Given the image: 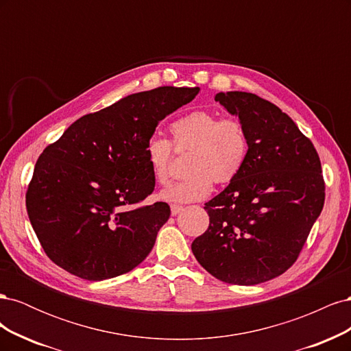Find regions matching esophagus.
<instances>
[{
  "mask_svg": "<svg viewBox=\"0 0 351 351\" xmlns=\"http://www.w3.org/2000/svg\"><path fill=\"white\" fill-rule=\"evenodd\" d=\"M183 210V206H178V205H171V215L173 217H176V215H178L180 212Z\"/></svg>",
  "mask_w": 351,
  "mask_h": 351,
  "instance_id": "1",
  "label": "esophagus"
}]
</instances>
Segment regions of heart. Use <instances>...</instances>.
Wrapping results in <instances>:
<instances>
[{
	"instance_id": "1",
	"label": "heart",
	"mask_w": 351,
	"mask_h": 351,
	"mask_svg": "<svg viewBox=\"0 0 351 351\" xmlns=\"http://www.w3.org/2000/svg\"><path fill=\"white\" fill-rule=\"evenodd\" d=\"M177 151L192 149L187 159V173L182 182L165 187L159 199L171 204H190L210 195L214 182L230 183L243 169L249 155V137L237 119H219L214 112L196 111L171 124ZM145 158L156 183L169 178L171 143L152 136L146 142Z\"/></svg>"
}]
</instances>
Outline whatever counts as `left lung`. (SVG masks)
Returning a JSON list of instances; mask_svg holds the SVG:
<instances>
[{
	"label": "left lung",
	"mask_w": 351,
	"mask_h": 351,
	"mask_svg": "<svg viewBox=\"0 0 351 351\" xmlns=\"http://www.w3.org/2000/svg\"><path fill=\"white\" fill-rule=\"evenodd\" d=\"M215 101L236 115L249 137L240 174L205 204L209 227L192 252L215 278L254 285L295 262L321 215L325 184L312 142L277 105L240 90Z\"/></svg>",
	"instance_id": "1"
}]
</instances>
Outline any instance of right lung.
<instances>
[{
    "mask_svg": "<svg viewBox=\"0 0 351 351\" xmlns=\"http://www.w3.org/2000/svg\"><path fill=\"white\" fill-rule=\"evenodd\" d=\"M199 88L133 93L83 115L45 147L26 193V209L48 258L83 280L102 281L136 268L152 250L169 206H139L154 192L145 158L158 123Z\"/></svg>",
    "mask_w": 351,
    "mask_h": 351,
    "instance_id": "1",
    "label": "right lung"
}]
</instances>
